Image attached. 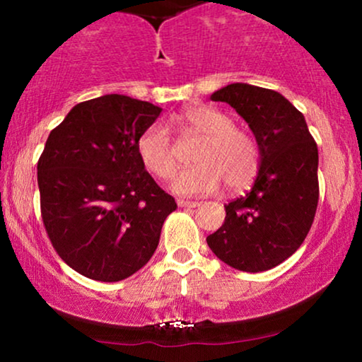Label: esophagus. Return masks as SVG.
I'll return each instance as SVG.
<instances>
[{
  "label": "esophagus",
  "instance_id": "obj_1",
  "mask_svg": "<svg viewBox=\"0 0 362 362\" xmlns=\"http://www.w3.org/2000/svg\"><path fill=\"white\" fill-rule=\"evenodd\" d=\"M177 204L178 207H199L197 201H185V199H178Z\"/></svg>",
  "mask_w": 362,
  "mask_h": 362
}]
</instances>
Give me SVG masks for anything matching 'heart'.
Masks as SVG:
<instances>
[{"mask_svg": "<svg viewBox=\"0 0 362 362\" xmlns=\"http://www.w3.org/2000/svg\"><path fill=\"white\" fill-rule=\"evenodd\" d=\"M170 124L204 136L194 151V167L178 173L172 189L182 195L211 194L226 182L230 189L248 185L259 170V146L250 132L235 127L233 119L207 105L178 112ZM138 155L153 175L168 180L175 175L178 161L167 127L151 124L141 132Z\"/></svg>", "mask_w": 362, "mask_h": 362, "instance_id": "heart-1", "label": "heart"}]
</instances>
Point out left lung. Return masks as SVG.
<instances>
[{"mask_svg": "<svg viewBox=\"0 0 362 362\" xmlns=\"http://www.w3.org/2000/svg\"><path fill=\"white\" fill-rule=\"evenodd\" d=\"M211 100L242 115L259 144L250 192L224 206L223 226L207 236L214 255L243 272H262L289 259L305 242L318 206V148L305 115L274 90L231 83Z\"/></svg>", "mask_w": 362, "mask_h": 362, "instance_id": "left-lung-1", "label": "left lung"}]
</instances>
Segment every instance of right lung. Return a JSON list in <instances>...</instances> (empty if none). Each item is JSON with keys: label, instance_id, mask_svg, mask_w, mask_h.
I'll return each instance as SVG.
<instances>
[{"label": "right lung", "instance_id": "right-lung-1", "mask_svg": "<svg viewBox=\"0 0 362 362\" xmlns=\"http://www.w3.org/2000/svg\"><path fill=\"white\" fill-rule=\"evenodd\" d=\"M160 112L103 95L74 105L45 141L37 163L42 221L57 255L81 276L117 282L138 272L177 209L136 148Z\"/></svg>", "mask_w": 362, "mask_h": 362}]
</instances>
